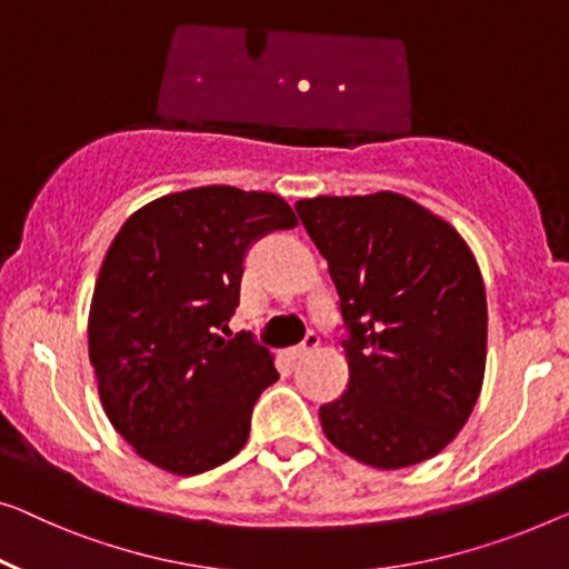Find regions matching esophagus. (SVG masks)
<instances>
[{
	"label": "esophagus",
	"instance_id": "34e87169",
	"mask_svg": "<svg viewBox=\"0 0 569 569\" xmlns=\"http://www.w3.org/2000/svg\"><path fill=\"white\" fill-rule=\"evenodd\" d=\"M317 347H319V335L317 332H307V337H303V342L296 345V347H288L286 355H288V360H299L307 352L317 350Z\"/></svg>",
	"mask_w": 569,
	"mask_h": 569
}]
</instances>
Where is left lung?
<instances>
[{
	"mask_svg": "<svg viewBox=\"0 0 569 569\" xmlns=\"http://www.w3.org/2000/svg\"><path fill=\"white\" fill-rule=\"evenodd\" d=\"M329 262L347 391L319 409L329 442L380 470L435 457L465 427L486 372L488 303L455 227L393 191L296 203Z\"/></svg>",
	"mask_w": 569,
	"mask_h": 569,
	"instance_id": "left-lung-1",
	"label": "left lung"
}]
</instances>
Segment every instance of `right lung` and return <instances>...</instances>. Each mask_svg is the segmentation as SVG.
Wrapping results in <instances>:
<instances>
[{"label":"right lung","mask_w":569,"mask_h":569,"mask_svg":"<svg viewBox=\"0 0 569 569\" xmlns=\"http://www.w3.org/2000/svg\"><path fill=\"white\" fill-rule=\"evenodd\" d=\"M296 224L276 193L201 186L146 203L109 244L89 358L109 421L148 462L199 475L248 442L278 370L250 332L222 335L252 242Z\"/></svg>","instance_id":"add662e5"}]
</instances>
